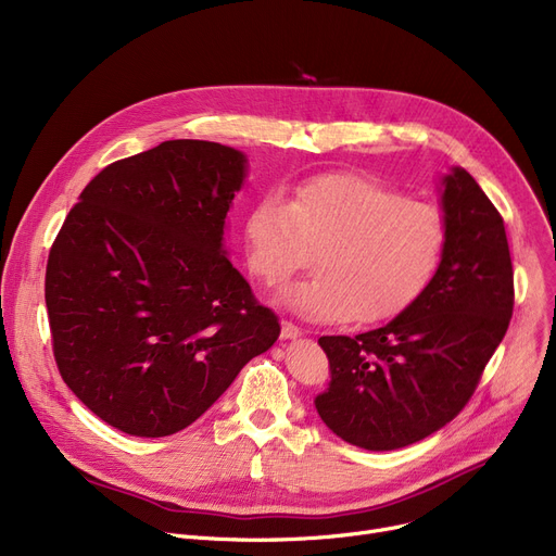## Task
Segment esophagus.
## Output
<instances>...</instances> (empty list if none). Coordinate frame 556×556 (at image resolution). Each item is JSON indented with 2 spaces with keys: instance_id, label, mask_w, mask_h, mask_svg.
<instances>
[{
  "instance_id": "obj_1",
  "label": "esophagus",
  "mask_w": 556,
  "mask_h": 556,
  "mask_svg": "<svg viewBox=\"0 0 556 556\" xmlns=\"http://www.w3.org/2000/svg\"><path fill=\"white\" fill-rule=\"evenodd\" d=\"M300 336H302V329L293 323H288V319H283V323H281V338L283 340H295Z\"/></svg>"
}]
</instances>
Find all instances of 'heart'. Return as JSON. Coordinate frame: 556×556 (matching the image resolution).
I'll return each mask as SVG.
<instances>
[{"instance_id": "heart-1", "label": "heart", "mask_w": 556, "mask_h": 556, "mask_svg": "<svg viewBox=\"0 0 556 556\" xmlns=\"http://www.w3.org/2000/svg\"><path fill=\"white\" fill-rule=\"evenodd\" d=\"M248 266L279 283L308 261L317 275L281 288L279 300L319 323H378L410 306L434 277L446 220L434 204L354 173L319 175L293 198L263 195L245 218Z\"/></svg>"}]
</instances>
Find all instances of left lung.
I'll use <instances>...</instances> for the list:
<instances>
[{"label":"left lung","instance_id":"1","mask_svg":"<svg viewBox=\"0 0 556 556\" xmlns=\"http://www.w3.org/2000/svg\"><path fill=\"white\" fill-rule=\"evenodd\" d=\"M446 248L424 293L386 327L323 336L331 381L317 415L367 451L421 442L459 415L507 333L514 270L505 223L459 166L442 178Z\"/></svg>","mask_w":556,"mask_h":556}]
</instances>
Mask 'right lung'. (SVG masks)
<instances>
[{
    "mask_svg": "<svg viewBox=\"0 0 556 556\" xmlns=\"http://www.w3.org/2000/svg\"><path fill=\"white\" fill-rule=\"evenodd\" d=\"M245 175L229 146L162 141L105 166L58 231L45 279L55 365L112 428L191 426L279 338L223 245Z\"/></svg>",
    "mask_w": 556,
    "mask_h": 556,
    "instance_id": "obj_1",
    "label": "right lung"
}]
</instances>
